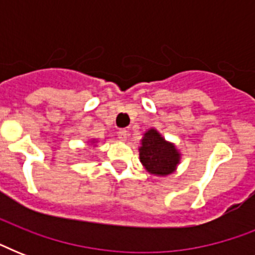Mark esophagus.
<instances>
[{"label":"esophagus","mask_w":255,"mask_h":255,"mask_svg":"<svg viewBox=\"0 0 255 255\" xmlns=\"http://www.w3.org/2000/svg\"><path fill=\"white\" fill-rule=\"evenodd\" d=\"M118 137H119L120 140H127L128 137V131L127 129H120L119 132H118Z\"/></svg>","instance_id":"obj_1"}]
</instances>
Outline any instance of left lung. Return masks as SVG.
Returning a JSON list of instances; mask_svg holds the SVG:
<instances>
[{
	"mask_svg": "<svg viewBox=\"0 0 255 255\" xmlns=\"http://www.w3.org/2000/svg\"><path fill=\"white\" fill-rule=\"evenodd\" d=\"M139 152L141 164L149 173L156 176H168L180 163V153L176 147L165 141L153 128L144 133Z\"/></svg>",
	"mask_w": 255,
	"mask_h": 255,
	"instance_id": "left-lung-1",
	"label": "left lung"
}]
</instances>
